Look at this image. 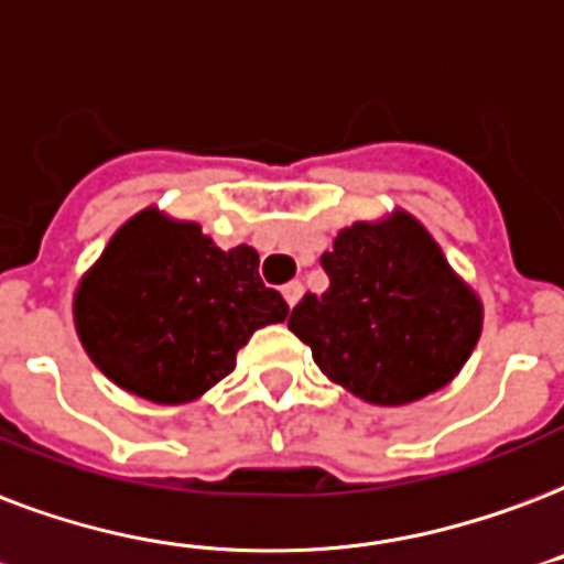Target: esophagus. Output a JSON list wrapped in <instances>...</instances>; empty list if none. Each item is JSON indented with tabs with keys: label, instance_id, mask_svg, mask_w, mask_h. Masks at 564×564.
<instances>
[{
	"label": "esophagus",
	"instance_id": "esophagus-1",
	"mask_svg": "<svg viewBox=\"0 0 564 564\" xmlns=\"http://www.w3.org/2000/svg\"><path fill=\"white\" fill-rule=\"evenodd\" d=\"M281 292H283V299H286V304H290V307H295V304L301 301V292H304V286H301V281H290Z\"/></svg>",
	"mask_w": 564,
	"mask_h": 564
}]
</instances>
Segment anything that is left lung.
<instances>
[{
	"label": "left lung",
	"instance_id": "1",
	"mask_svg": "<svg viewBox=\"0 0 564 564\" xmlns=\"http://www.w3.org/2000/svg\"><path fill=\"white\" fill-rule=\"evenodd\" d=\"M328 290L292 307L316 367L372 405H408L458 376L482 334V301L414 215L355 221L322 253Z\"/></svg>",
	"mask_w": 564,
	"mask_h": 564
}]
</instances>
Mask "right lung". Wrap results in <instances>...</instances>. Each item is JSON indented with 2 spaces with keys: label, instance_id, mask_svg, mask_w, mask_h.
Returning <instances> with one entry per match:
<instances>
[{
  "label": "right lung",
  "instance_id": "1",
  "mask_svg": "<svg viewBox=\"0 0 564 564\" xmlns=\"http://www.w3.org/2000/svg\"><path fill=\"white\" fill-rule=\"evenodd\" d=\"M257 269L248 245L221 251L195 221L144 209L76 286V334L102 376L129 393L156 405L195 402L234 372L253 330L290 313Z\"/></svg>",
  "mask_w": 564,
  "mask_h": 564
}]
</instances>
